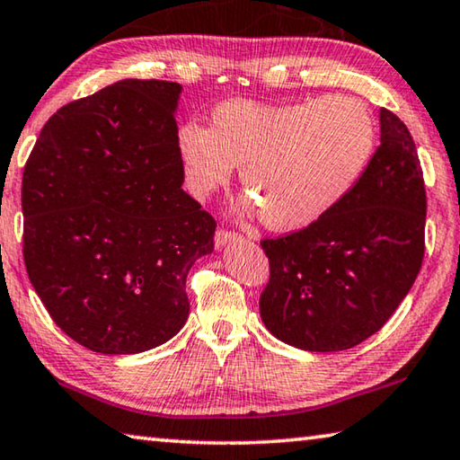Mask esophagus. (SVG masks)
<instances>
[{
	"label": "esophagus",
	"instance_id": "esophagus-1",
	"mask_svg": "<svg viewBox=\"0 0 460 460\" xmlns=\"http://www.w3.org/2000/svg\"><path fill=\"white\" fill-rule=\"evenodd\" d=\"M236 240H240V236L234 234V232H228V230H217L216 236H214L216 248H222V246L230 244V243H236Z\"/></svg>",
	"mask_w": 460,
	"mask_h": 460
}]
</instances>
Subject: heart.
<instances>
[{
    "label": "heart",
    "instance_id": "1",
    "mask_svg": "<svg viewBox=\"0 0 460 460\" xmlns=\"http://www.w3.org/2000/svg\"><path fill=\"white\" fill-rule=\"evenodd\" d=\"M185 183L206 198L240 169L244 214L277 232L319 222L364 173L376 147V119L356 96L293 104L230 101L212 112V128L177 131Z\"/></svg>",
    "mask_w": 460,
    "mask_h": 460
}]
</instances>
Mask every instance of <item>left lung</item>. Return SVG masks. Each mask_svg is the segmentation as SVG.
Returning <instances> with one entry per match:
<instances>
[{
  "instance_id": "8db88e82",
  "label": "left lung",
  "mask_w": 460,
  "mask_h": 460,
  "mask_svg": "<svg viewBox=\"0 0 460 460\" xmlns=\"http://www.w3.org/2000/svg\"><path fill=\"white\" fill-rule=\"evenodd\" d=\"M426 191L408 127L380 109V147L351 191L319 222L264 240L269 332L303 351L351 349L404 301L424 256Z\"/></svg>"
}]
</instances>
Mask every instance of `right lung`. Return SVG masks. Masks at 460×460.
Segmentation results:
<instances>
[{"mask_svg":"<svg viewBox=\"0 0 460 460\" xmlns=\"http://www.w3.org/2000/svg\"><path fill=\"white\" fill-rule=\"evenodd\" d=\"M181 84L125 78L48 119L23 169V261L64 333L104 356L157 348L216 222L181 190Z\"/></svg>","mask_w":460,"mask_h":460,"instance_id":"right-lung-1","label":"right lung"}]
</instances>
